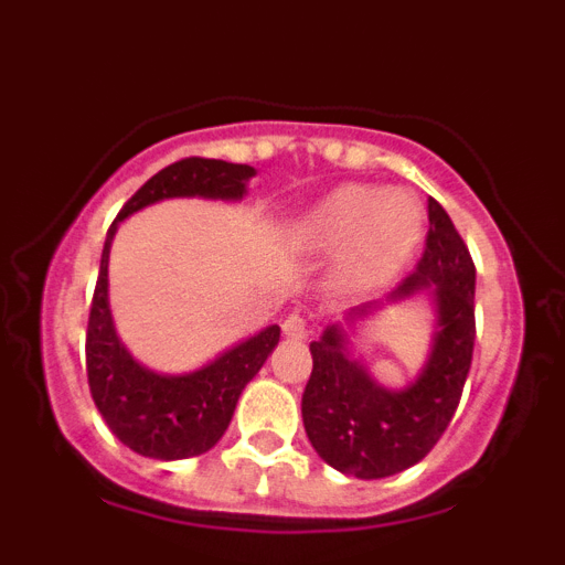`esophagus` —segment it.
Returning a JSON list of instances; mask_svg holds the SVG:
<instances>
[{
	"label": "esophagus",
	"instance_id": "1",
	"mask_svg": "<svg viewBox=\"0 0 565 565\" xmlns=\"http://www.w3.org/2000/svg\"><path fill=\"white\" fill-rule=\"evenodd\" d=\"M282 333H286L288 339H306L308 333H311V319L299 311L288 313L286 322H282Z\"/></svg>",
	"mask_w": 565,
	"mask_h": 565
}]
</instances>
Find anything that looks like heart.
I'll return each instance as SVG.
<instances>
[{
    "label": "heart",
    "instance_id": "b5f03b06",
    "mask_svg": "<svg viewBox=\"0 0 565 565\" xmlns=\"http://www.w3.org/2000/svg\"><path fill=\"white\" fill-rule=\"evenodd\" d=\"M297 232L311 252H342L344 279L371 288L413 257L424 234V209L407 192L348 183L306 212Z\"/></svg>",
    "mask_w": 565,
    "mask_h": 565
}]
</instances>
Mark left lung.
<instances>
[{
    "label": "left lung",
    "instance_id": "8db88e82",
    "mask_svg": "<svg viewBox=\"0 0 565 565\" xmlns=\"http://www.w3.org/2000/svg\"><path fill=\"white\" fill-rule=\"evenodd\" d=\"M430 232L416 271L387 299L430 291L433 351L416 382L387 391L344 351L339 326L311 342L313 371L302 393V424L313 450L344 476L387 478L422 461L456 416L476 344V263L438 201H427ZM373 306L356 308L367 313Z\"/></svg>",
    "mask_w": 565,
    "mask_h": 565
}]
</instances>
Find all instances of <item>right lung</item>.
<instances>
[{
	"label": "right lung",
	"mask_w": 565,
	"mask_h": 565,
	"mask_svg": "<svg viewBox=\"0 0 565 565\" xmlns=\"http://www.w3.org/2000/svg\"><path fill=\"white\" fill-rule=\"evenodd\" d=\"M254 174L246 163H226L214 158H183L152 174L124 203L107 232L102 268L87 322V382L93 402L113 436L138 456L158 461H178L212 450L226 433L237 398L254 373L263 367L279 328L271 326L257 337L234 344L232 351L183 376H161L135 362L113 326L107 299V263L115 228L124 217L149 203L167 198H221L239 201Z\"/></svg>",
	"instance_id": "1"
}]
</instances>
